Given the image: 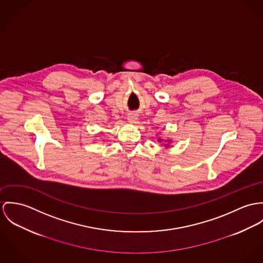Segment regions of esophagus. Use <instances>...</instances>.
Returning <instances> with one entry per match:
<instances>
[{
  "mask_svg": "<svg viewBox=\"0 0 263 263\" xmlns=\"http://www.w3.org/2000/svg\"><path fill=\"white\" fill-rule=\"evenodd\" d=\"M127 120H128L129 123H136L137 120H138V117H137L136 114H129Z\"/></svg>",
  "mask_w": 263,
  "mask_h": 263,
  "instance_id": "esophagus-1",
  "label": "esophagus"
}]
</instances>
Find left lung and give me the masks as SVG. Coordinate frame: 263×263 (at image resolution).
<instances>
[{"label": "left lung", "mask_w": 263, "mask_h": 263, "mask_svg": "<svg viewBox=\"0 0 263 263\" xmlns=\"http://www.w3.org/2000/svg\"><path fill=\"white\" fill-rule=\"evenodd\" d=\"M157 140H158V142H163V141H164V142H165V145H164L165 147H170V143L173 142L171 139H165V140H164V139H162V138H158Z\"/></svg>", "instance_id": "8db88e82"}]
</instances>
